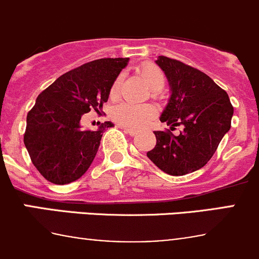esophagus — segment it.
Returning a JSON list of instances; mask_svg holds the SVG:
<instances>
[{
    "instance_id": "1",
    "label": "esophagus",
    "mask_w": 259,
    "mask_h": 259,
    "mask_svg": "<svg viewBox=\"0 0 259 259\" xmlns=\"http://www.w3.org/2000/svg\"><path fill=\"white\" fill-rule=\"evenodd\" d=\"M122 130H124V132L126 133V134L132 135V137H135V135H137V130L130 129V127H125V126H122Z\"/></svg>"
}]
</instances>
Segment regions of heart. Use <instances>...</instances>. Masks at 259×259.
Returning a JSON list of instances; mask_svg holds the SVG:
<instances>
[{"instance_id": "b5f03b06", "label": "heart", "mask_w": 259, "mask_h": 259, "mask_svg": "<svg viewBox=\"0 0 259 259\" xmlns=\"http://www.w3.org/2000/svg\"><path fill=\"white\" fill-rule=\"evenodd\" d=\"M138 72L140 76L148 83L149 88L153 90V95L158 96L159 91H161L165 86V75L156 65L146 62L139 67ZM120 85H121V76H117L113 81L109 91L110 99H116L119 95ZM156 109L153 105H133L129 103H121L114 106L110 116L116 124L132 129H142L149 121L155 117Z\"/></svg>"}]
</instances>
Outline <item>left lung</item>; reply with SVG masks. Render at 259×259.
<instances>
[{
    "label": "left lung",
    "mask_w": 259,
    "mask_h": 259,
    "mask_svg": "<svg viewBox=\"0 0 259 259\" xmlns=\"http://www.w3.org/2000/svg\"><path fill=\"white\" fill-rule=\"evenodd\" d=\"M168 79L170 98L160 121L170 129L154 132L156 145L148 158L169 176H185L203 168L231 129L233 106L228 94L204 72L178 60H156ZM182 126L178 136L171 133Z\"/></svg>",
    "instance_id": "8db88e82"
}]
</instances>
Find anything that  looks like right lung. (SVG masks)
I'll list each match as a JSON object with an SVG mask.
<instances>
[{"instance_id":"obj_1","label":"right lung","mask_w":259,"mask_h":259,"mask_svg":"<svg viewBox=\"0 0 259 259\" xmlns=\"http://www.w3.org/2000/svg\"><path fill=\"white\" fill-rule=\"evenodd\" d=\"M129 59H99L61 75L36 99L26 119L23 143L41 176L54 184L75 182L93 163L105 127H81L83 114L100 113L113 81Z\"/></svg>"}]
</instances>
